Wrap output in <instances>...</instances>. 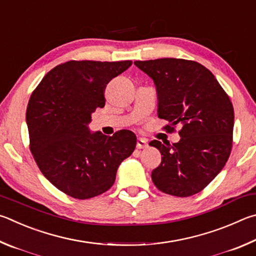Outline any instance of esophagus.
Segmentation results:
<instances>
[{
  "label": "esophagus",
  "instance_id": "esophagus-1",
  "mask_svg": "<svg viewBox=\"0 0 256 256\" xmlns=\"http://www.w3.org/2000/svg\"><path fill=\"white\" fill-rule=\"evenodd\" d=\"M147 147V140L145 138H138L137 140V148L138 150H142V148H146Z\"/></svg>",
  "mask_w": 256,
  "mask_h": 256
}]
</instances>
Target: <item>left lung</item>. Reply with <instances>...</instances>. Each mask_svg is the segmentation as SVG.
Listing matches in <instances>:
<instances>
[{"mask_svg":"<svg viewBox=\"0 0 256 256\" xmlns=\"http://www.w3.org/2000/svg\"><path fill=\"white\" fill-rule=\"evenodd\" d=\"M134 64L154 80L158 118L171 122L168 130L181 124L178 142H150L163 155L152 180L164 194H198L217 176L230 155L234 108L230 98L212 72L196 62L160 58Z\"/></svg>","mask_w":256,"mask_h":256,"instance_id":"1","label":"left lung"}]
</instances>
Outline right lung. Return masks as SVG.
I'll use <instances>...</instances> for the list:
<instances>
[{
	"label": "right lung",
	"instance_id": "add662e5",
	"mask_svg": "<svg viewBox=\"0 0 256 256\" xmlns=\"http://www.w3.org/2000/svg\"><path fill=\"white\" fill-rule=\"evenodd\" d=\"M132 60H70L48 72L31 94L26 121L30 150L44 176L75 199H90L114 186L116 170L132 154L136 135L91 132L88 124L106 103L110 80Z\"/></svg>",
	"mask_w": 256,
	"mask_h": 256
}]
</instances>
